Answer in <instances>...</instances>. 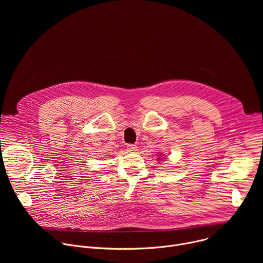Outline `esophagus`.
<instances>
[{
  "mask_svg": "<svg viewBox=\"0 0 263 263\" xmlns=\"http://www.w3.org/2000/svg\"><path fill=\"white\" fill-rule=\"evenodd\" d=\"M127 149H128V152H135V151H137V146L135 144H128Z\"/></svg>",
  "mask_w": 263,
  "mask_h": 263,
  "instance_id": "esophagus-1",
  "label": "esophagus"
}]
</instances>
